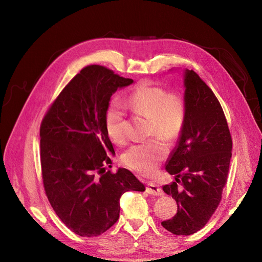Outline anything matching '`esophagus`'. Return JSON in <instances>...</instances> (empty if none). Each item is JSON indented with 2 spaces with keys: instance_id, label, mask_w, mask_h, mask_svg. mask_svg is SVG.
Returning a JSON list of instances; mask_svg holds the SVG:
<instances>
[{
  "instance_id": "esophagus-1",
  "label": "esophagus",
  "mask_w": 262,
  "mask_h": 262,
  "mask_svg": "<svg viewBox=\"0 0 262 262\" xmlns=\"http://www.w3.org/2000/svg\"><path fill=\"white\" fill-rule=\"evenodd\" d=\"M146 192H147V193H149V194L156 195V196L162 195V193H163V191L160 188V186H158L155 183H147L146 184Z\"/></svg>"
}]
</instances>
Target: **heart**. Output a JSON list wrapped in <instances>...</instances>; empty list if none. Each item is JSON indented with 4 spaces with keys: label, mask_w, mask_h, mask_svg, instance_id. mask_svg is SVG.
I'll return each instance as SVG.
<instances>
[{
    "label": "heart",
    "mask_w": 262,
    "mask_h": 262,
    "mask_svg": "<svg viewBox=\"0 0 262 262\" xmlns=\"http://www.w3.org/2000/svg\"><path fill=\"white\" fill-rule=\"evenodd\" d=\"M126 101L135 113L150 119L152 135L175 140L182 134L187 114L186 102L182 95L168 93L164 88L144 80L128 93ZM123 119L124 112L120 102L112 100L105 113V125L110 139L116 143L125 140ZM162 138L133 144L123 154V162L142 175H152L169 153V146Z\"/></svg>",
    "instance_id": "obj_1"
}]
</instances>
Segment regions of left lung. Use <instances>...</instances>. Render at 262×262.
I'll return each instance as SVG.
<instances>
[{
  "instance_id": "left-lung-1",
  "label": "left lung",
  "mask_w": 262,
  "mask_h": 262,
  "mask_svg": "<svg viewBox=\"0 0 262 262\" xmlns=\"http://www.w3.org/2000/svg\"><path fill=\"white\" fill-rule=\"evenodd\" d=\"M186 122L166 170L175 182L162 189L177 203L176 214L161 225L177 236L202 229L222 200L232 140L216 96L193 71L184 75Z\"/></svg>"
}]
</instances>
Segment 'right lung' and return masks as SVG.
I'll return each mask as SVG.
<instances>
[{
	"mask_svg": "<svg viewBox=\"0 0 262 262\" xmlns=\"http://www.w3.org/2000/svg\"><path fill=\"white\" fill-rule=\"evenodd\" d=\"M130 78L91 64L76 74L40 125V161L48 200L62 223L81 237L100 236L120 215V198L145 187L127 169L113 173L105 113Z\"/></svg>",
	"mask_w": 262,
	"mask_h": 262,
	"instance_id": "obj_1",
	"label": "right lung"
}]
</instances>
